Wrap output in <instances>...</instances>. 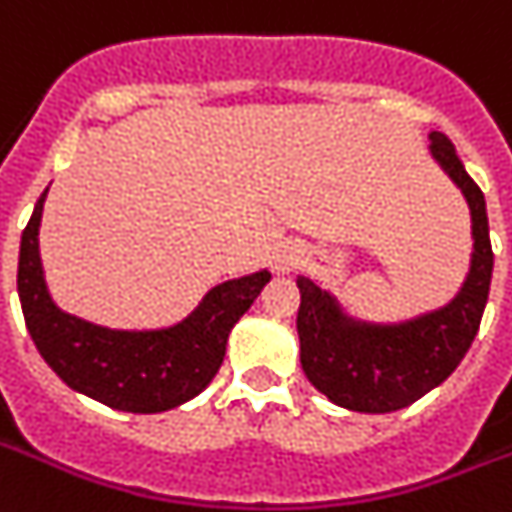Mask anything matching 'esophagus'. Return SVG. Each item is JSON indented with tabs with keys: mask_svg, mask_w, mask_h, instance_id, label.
I'll return each mask as SVG.
<instances>
[{
	"mask_svg": "<svg viewBox=\"0 0 512 512\" xmlns=\"http://www.w3.org/2000/svg\"><path fill=\"white\" fill-rule=\"evenodd\" d=\"M272 264L277 274H290L303 264V251L298 246H282L280 251L274 253Z\"/></svg>",
	"mask_w": 512,
	"mask_h": 512,
	"instance_id": "obj_1",
	"label": "esophagus"
}]
</instances>
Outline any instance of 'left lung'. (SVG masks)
Returning <instances> with one entry per match:
<instances>
[{
    "instance_id": "1",
    "label": "left lung",
    "mask_w": 512,
    "mask_h": 512,
    "mask_svg": "<svg viewBox=\"0 0 512 512\" xmlns=\"http://www.w3.org/2000/svg\"><path fill=\"white\" fill-rule=\"evenodd\" d=\"M429 156L466 198L471 214V259L458 293L445 306L400 322L350 314L319 280L298 277L301 366L308 382L340 408L392 413L408 408L445 382L471 348L492 282L487 201L445 133H429Z\"/></svg>"
}]
</instances>
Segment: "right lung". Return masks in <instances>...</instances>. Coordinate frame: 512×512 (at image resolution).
<instances>
[{
    "mask_svg": "<svg viewBox=\"0 0 512 512\" xmlns=\"http://www.w3.org/2000/svg\"><path fill=\"white\" fill-rule=\"evenodd\" d=\"M49 188L33 206L20 238L18 295L38 353L70 390L125 413H164L209 387L225 361L227 337L269 269L219 282L185 319L156 329H112L67 314L46 285L38 227Z\"/></svg>",
    "mask_w": 512,
    "mask_h": 512,
    "instance_id": "add662e5",
    "label": "right lung"
}]
</instances>
